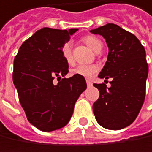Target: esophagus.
<instances>
[{"label": "esophagus", "mask_w": 152, "mask_h": 152, "mask_svg": "<svg viewBox=\"0 0 152 152\" xmlns=\"http://www.w3.org/2000/svg\"><path fill=\"white\" fill-rule=\"evenodd\" d=\"M86 81H87V85H88V87H91V86H92V82H91L90 80H87Z\"/></svg>", "instance_id": "esophagus-1"}]
</instances>
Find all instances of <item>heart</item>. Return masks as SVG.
I'll list each match as a JSON object with an SVG mask.
<instances>
[{"label":"heart","instance_id":"obj_1","mask_svg":"<svg viewBox=\"0 0 152 152\" xmlns=\"http://www.w3.org/2000/svg\"><path fill=\"white\" fill-rule=\"evenodd\" d=\"M82 40L95 52L102 48V42L94 36H90V35L85 36L83 37ZM61 54L67 64H72L73 57L72 52V46L70 42H66L62 46ZM97 71H98V67L96 64H80L75 68L72 69L71 73L72 75H78L84 78H91Z\"/></svg>","mask_w":152,"mask_h":152}]
</instances>
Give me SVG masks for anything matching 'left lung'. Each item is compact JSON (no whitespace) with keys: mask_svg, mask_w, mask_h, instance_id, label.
Listing matches in <instances>:
<instances>
[{"mask_svg":"<svg viewBox=\"0 0 152 152\" xmlns=\"http://www.w3.org/2000/svg\"><path fill=\"white\" fill-rule=\"evenodd\" d=\"M90 32L102 35L109 48L106 64L98 77L113 79L110 88L104 83L94 84L100 96L93 112L103 127L119 130L134 122L145 99L149 69L145 49L133 34L114 24Z\"/></svg>","mask_w":152,"mask_h":152,"instance_id":"obj_1","label":"left lung"}]
</instances>
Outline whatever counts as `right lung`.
<instances>
[{"label": "right lung", "instance_id": "obj_1", "mask_svg": "<svg viewBox=\"0 0 152 152\" xmlns=\"http://www.w3.org/2000/svg\"><path fill=\"white\" fill-rule=\"evenodd\" d=\"M77 31L44 27L27 39L15 56L13 82L19 102L28 121L41 131L64 126L87 88L84 77L73 75L60 80L69 72L61 48Z\"/></svg>", "mask_w": 152, "mask_h": 152}]
</instances>
